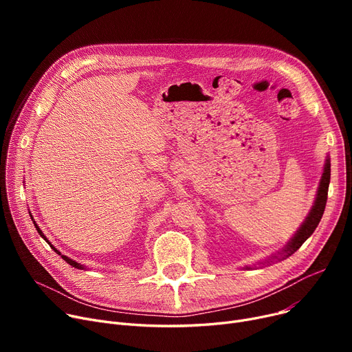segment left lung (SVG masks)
<instances>
[{
	"instance_id": "left-lung-1",
	"label": "left lung",
	"mask_w": 352,
	"mask_h": 352,
	"mask_svg": "<svg viewBox=\"0 0 352 352\" xmlns=\"http://www.w3.org/2000/svg\"><path fill=\"white\" fill-rule=\"evenodd\" d=\"M329 179H331V160L329 157H327L325 164H324V173L322 177L320 179V186L317 190V195H316V201H314V206L311 207L307 218L304 219V223L300 226V228L297 230L289 241L284 245V248L281 251H278V254H275L272 256H270L268 260L258 263V267H261L264 264H271L274 260L281 261L288 258L289 255H292L295 251H297L307 239L312 235V232L316 231V228L318 227L320 221L322 218L324 210H325V204H327V197H328V187H329ZM251 268H256L254 267H244V270H251Z\"/></svg>"
}]
</instances>
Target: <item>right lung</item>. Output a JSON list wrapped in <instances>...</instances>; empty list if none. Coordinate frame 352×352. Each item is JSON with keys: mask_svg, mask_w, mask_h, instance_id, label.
Instances as JSON below:
<instances>
[{"mask_svg": "<svg viewBox=\"0 0 352 352\" xmlns=\"http://www.w3.org/2000/svg\"><path fill=\"white\" fill-rule=\"evenodd\" d=\"M31 219H34V218L31 217ZM34 226H35L36 231H38V234H40V235H41V236H43V238L45 239V241H47V243L50 244V247H51V248H52V250H54L55 252H57L58 255H61V252H60V251H58L57 248H55V247H54V245H52V244L50 243V239H48V238H47V236L44 235V232H43V231L40 230V227H38V226H36V223H35V221H34ZM61 258H63V260H65V263H68V264H69L71 267H74V268H77V270H87V267L81 265V264H80V263H77V261H74V260H71V258H68V256H65V255H61Z\"/></svg>", "mask_w": 352, "mask_h": 352, "instance_id": "obj_1", "label": "right lung"}]
</instances>
